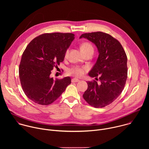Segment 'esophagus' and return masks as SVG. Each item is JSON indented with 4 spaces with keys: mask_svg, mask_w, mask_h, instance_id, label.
I'll return each mask as SVG.
<instances>
[{
    "mask_svg": "<svg viewBox=\"0 0 149 149\" xmlns=\"http://www.w3.org/2000/svg\"><path fill=\"white\" fill-rule=\"evenodd\" d=\"M71 81H72V82H79L80 81L78 79H76V78H72Z\"/></svg>",
    "mask_w": 149,
    "mask_h": 149,
    "instance_id": "34e87169",
    "label": "esophagus"
}]
</instances>
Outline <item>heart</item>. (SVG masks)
I'll return each instance as SVG.
<instances>
[{"mask_svg": "<svg viewBox=\"0 0 149 149\" xmlns=\"http://www.w3.org/2000/svg\"><path fill=\"white\" fill-rule=\"evenodd\" d=\"M80 49L82 54L89 52V51H94L93 47L92 46V45L90 43H89V42H83V43L81 44V45L80 46ZM68 52V51H67L66 55H67ZM84 71H85L84 68H79V67H73L72 68H70L68 71V72L69 74L74 75L77 77H79L84 74Z\"/></svg>", "mask_w": 149, "mask_h": 149, "instance_id": "b5f03b06", "label": "heart"}]
</instances>
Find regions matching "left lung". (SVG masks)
Instances as JSON below:
<instances>
[{"label": "left lung", "mask_w": 149, "mask_h": 149, "mask_svg": "<svg viewBox=\"0 0 149 149\" xmlns=\"http://www.w3.org/2000/svg\"><path fill=\"white\" fill-rule=\"evenodd\" d=\"M82 38L91 42L98 49V57L88 75L100 81V84L95 81L87 82L88 88L83 97L94 107H104L116 100L124 89L127 78V58L120 42L107 33H84L79 39Z\"/></svg>", "instance_id": "8db88e82"}]
</instances>
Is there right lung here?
Here are the masks:
<instances>
[{"instance_id": "1", "label": "right lung", "mask_w": 149, "mask_h": 149, "mask_svg": "<svg viewBox=\"0 0 149 149\" xmlns=\"http://www.w3.org/2000/svg\"><path fill=\"white\" fill-rule=\"evenodd\" d=\"M71 33H44L33 39L21 58L19 74L21 86L29 99L47 105L55 101L71 82L70 77L54 80L50 77L54 67L64 59L74 40Z\"/></svg>"}]
</instances>
